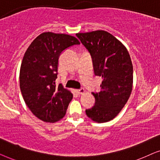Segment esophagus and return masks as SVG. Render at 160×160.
I'll use <instances>...</instances> for the list:
<instances>
[{"mask_svg":"<svg viewBox=\"0 0 160 160\" xmlns=\"http://www.w3.org/2000/svg\"><path fill=\"white\" fill-rule=\"evenodd\" d=\"M76 92H77L78 94H79V95H82V94H84L85 92V90H84V89L81 88V89H76Z\"/></svg>","mask_w":160,"mask_h":160,"instance_id":"esophagus-1","label":"esophagus"}]
</instances>
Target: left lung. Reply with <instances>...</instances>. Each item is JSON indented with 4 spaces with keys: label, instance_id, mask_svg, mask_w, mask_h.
<instances>
[{
    "label": "left lung",
    "instance_id": "left-lung-1",
    "mask_svg": "<svg viewBox=\"0 0 160 160\" xmlns=\"http://www.w3.org/2000/svg\"><path fill=\"white\" fill-rule=\"evenodd\" d=\"M76 36L92 57L94 73L102 78L98 92H92L95 105L86 109L94 122L102 123L117 117L128 102L132 89L133 68L126 47L104 30H96Z\"/></svg>",
    "mask_w": 160,
    "mask_h": 160
}]
</instances>
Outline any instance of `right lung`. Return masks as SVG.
<instances>
[{
    "mask_svg": "<svg viewBox=\"0 0 160 160\" xmlns=\"http://www.w3.org/2000/svg\"><path fill=\"white\" fill-rule=\"evenodd\" d=\"M80 44L74 36L43 32L26 50L19 73L23 99L31 112L46 122H58L65 117L73 94L59 84V57L68 48Z\"/></svg>",
    "mask_w": 160,
    "mask_h": 160,
    "instance_id": "obj_1",
    "label": "right lung"
}]
</instances>
